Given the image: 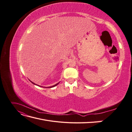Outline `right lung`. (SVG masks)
<instances>
[{"mask_svg": "<svg viewBox=\"0 0 132 132\" xmlns=\"http://www.w3.org/2000/svg\"><path fill=\"white\" fill-rule=\"evenodd\" d=\"M33 84H34V85H37V86H39V87H43V86H40V85H37V84H36L35 83H34V82H32L31 81H30ZM59 82L58 83H57V84H55V85H53V86H48V87H45V88H52V87H54V86H57L58 84H59Z\"/></svg>", "mask_w": 132, "mask_h": 132, "instance_id": "1", "label": "right lung"}]
</instances>
